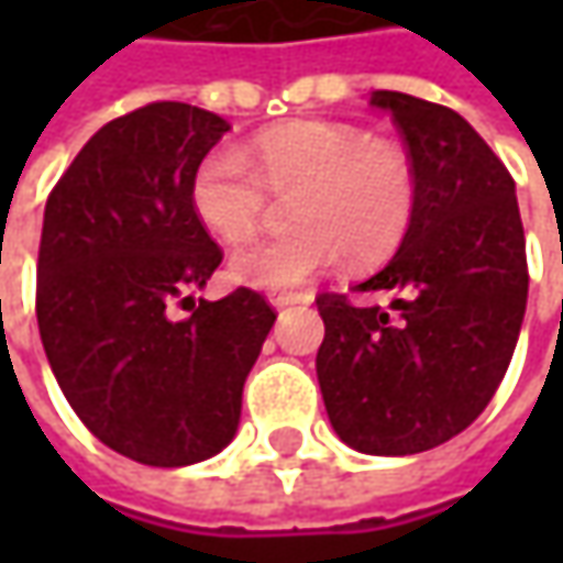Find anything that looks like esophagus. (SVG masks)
Wrapping results in <instances>:
<instances>
[{"mask_svg": "<svg viewBox=\"0 0 563 563\" xmlns=\"http://www.w3.org/2000/svg\"><path fill=\"white\" fill-rule=\"evenodd\" d=\"M269 300H272V307L285 310V307H294V303H310V300H313V294L310 291H282V294H272Z\"/></svg>", "mask_w": 563, "mask_h": 563, "instance_id": "obj_1", "label": "esophagus"}]
</instances>
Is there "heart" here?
Returning a JSON list of instances; mask_svg holds the SVG:
<instances>
[{"label": "heart", "mask_w": 563, "mask_h": 563, "mask_svg": "<svg viewBox=\"0 0 563 563\" xmlns=\"http://www.w3.org/2000/svg\"><path fill=\"white\" fill-rule=\"evenodd\" d=\"M272 194H294L291 231L234 253V278L288 291L335 266L341 250L369 266L404 244L417 216V168L391 137L344 121H288L260 131L247 153L209 150L190 178V206L219 241L260 228Z\"/></svg>", "instance_id": "heart-1"}]
</instances>
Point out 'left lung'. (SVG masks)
I'll return each instance as SVG.
<instances>
[{
  "label": "left lung",
  "mask_w": 563,
  "mask_h": 563,
  "mask_svg": "<svg viewBox=\"0 0 563 563\" xmlns=\"http://www.w3.org/2000/svg\"><path fill=\"white\" fill-rule=\"evenodd\" d=\"M417 168V216L395 260L354 291L316 297V376L341 442L404 457L461 435L495 398L527 310V241L514 178L454 109L376 90Z\"/></svg>",
  "instance_id": "obj_1"
}]
</instances>
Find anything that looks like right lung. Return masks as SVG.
I'll use <instances>...</instances> for the list:
<instances>
[{
    "instance_id": "add662e5",
    "label": "right lung",
    "mask_w": 563,
    "mask_h": 563,
    "mask_svg": "<svg viewBox=\"0 0 563 563\" xmlns=\"http://www.w3.org/2000/svg\"><path fill=\"white\" fill-rule=\"evenodd\" d=\"M228 121L150 102L102 124L46 200L36 325L62 395L124 457L187 466L238 432L241 391L275 310L238 288L197 300L222 263L190 178ZM191 313L175 320L170 307Z\"/></svg>"
}]
</instances>
